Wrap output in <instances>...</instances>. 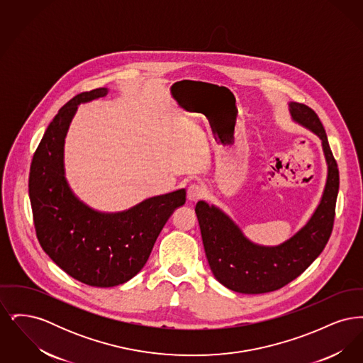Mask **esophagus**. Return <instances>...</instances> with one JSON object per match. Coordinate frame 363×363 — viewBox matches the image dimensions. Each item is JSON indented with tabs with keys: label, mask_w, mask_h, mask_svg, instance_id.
I'll list each match as a JSON object with an SVG mask.
<instances>
[{
	"label": "esophagus",
	"mask_w": 363,
	"mask_h": 363,
	"mask_svg": "<svg viewBox=\"0 0 363 363\" xmlns=\"http://www.w3.org/2000/svg\"><path fill=\"white\" fill-rule=\"evenodd\" d=\"M206 194V189L199 184H191L188 188V200L189 201H197L203 199Z\"/></svg>",
	"instance_id": "esophagus-1"
}]
</instances>
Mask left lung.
Returning a JSON list of instances; mask_svg holds the SVG:
<instances>
[{
  "mask_svg": "<svg viewBox=\"0 0 363 363\" xmlns=\"http://www.w3.org/2000/svg\"><path fill=\"white\" fill-rule=\"evenodd\" d=\"M295 121L311 129L323 141L328 163L327 185L321 203L308 225L291 240L264 247L246 240L241 230L220 209L207 203L196 204L208 264L213 277L227 289L242 294L277 291L299 277L324 250L332 234L339 191V169L318 116L309 106L293 102Z\"/></svg>",
  "mask_w": 363,
  "mask_h": 363,
  "instance_id": "1",
  "label": "left lung"
}]
</instances>
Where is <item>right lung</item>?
Instances as JSON below:
<instances>
[{"instance_id": "obj_1", "label": "right lung", "mask_w": 363, "mask_h": 363, "mask_svg": "<svg viewBox=\"0 0 363 363\" xmlns=\"http://www.w3.org/2000/svg\"><path fill=\"white\" fill-rule=\"evenodd\" d=\"M107 94L106 88L76 95L48 126L30 169V200L42 249L69 277L94 287L118 286L138 275L184 189L156 196L120 213H101L79 201L64 177V138L77 104Z\"/></svg>"}]
</instances>
